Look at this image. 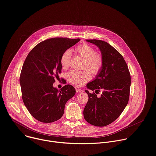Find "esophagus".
<instances>
[{
    "label": "esophagus",
    "mask_w": 156,
    "mask_h": 156,
    "mask_svg": "<svg viewBox=\"0 0 156 156\" xmlns=\"http://www.w3.org/2000/svg\"><path fill=\"white\" fill-rule=\"evenodd\" d=\"M76 92L77 93H79V92H83V90H82L81 89H76Z\"/></svg>",
    "instance_id": "34e87169"
}]
</instances>
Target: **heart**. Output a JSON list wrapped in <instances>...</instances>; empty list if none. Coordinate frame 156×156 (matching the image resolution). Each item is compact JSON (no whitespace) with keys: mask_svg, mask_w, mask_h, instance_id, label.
<instances>
[{"mask_svg":"<svg viewBox=\"0 0 156 156\" xmlns=\"http://www.w3.org/2000/svg\"><path fill=\"white\" fill-rule=\"evenodd\" d=\"M74 51L77 55L83 58L82 67L88 70H72L67 74L66 77L71 83L80 87L90 79V71L94 75H97L100 72L103 65V59L100 54L96 53L95 49L92 46L85 43L77 46ZM71 56L72 53L70 50L63 52L60 58V62L64 69H66L70 66Z\"/></svg>","mask_w":156,"mask_h":156,"instance_id":"b5f03b06","label":"heart"}]
</instances>
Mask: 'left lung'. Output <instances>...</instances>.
<instances>
[{
  "label": "left lung",
  "instance_id": "8db88e82",
  "mask_svg": "<svg viewBox=\"0 0 156 156\" xmlns=\"http://www.w3.org/2000/svg\"><path fill=\"white\" fill-rule=\"evenodd\" d=\"M100 50L103 65L95 79L87 84L85 90L89 100L83 110V117L90 124L105 126L116 120L126 107L131 86L128 67L123 56L108 43L99 40H87ZM102 91L98 98L97 93Z\"/></svg>",
  "mask_w": 156,
  "mask_h": 156
}]
</instances>
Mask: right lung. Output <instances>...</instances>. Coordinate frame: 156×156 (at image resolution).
Masks as SVG:
<instances>
[{
	"label": "right lung",
	"instance_id": "add662e5",
	"mask_svg": "<svg viewBox=\"0 0 156 156\" xmlns=\"http://www.w3.org/2000/svg\"><path fill=\"white\" fill-rule=\"evenodd\" d=\"M79 41L67 38L44 40L34 46L25 60L20 76L23 101L31 116L41 122L59 119L66 102L76 94L71 85L58 90L53 83L61 73L63 52Z\"/></svg>",
	"mask_w": 156,
	"mask_h": 156
}]
</instances>
